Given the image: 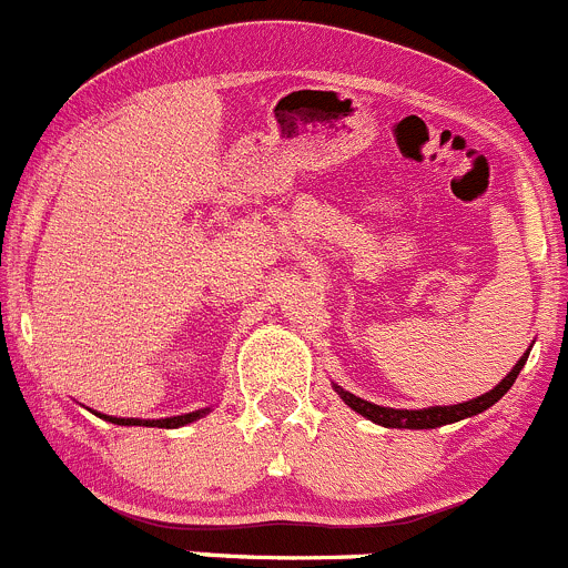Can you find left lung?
I'll use <instances>...</instances> for the list:
<instances>
[{
	"mask_svg": "<svg viewBox=\"0 0 568 568\" xmlns=\"http://www.w3.org/2000/svg\"><path fill=\"white\" fill-rule=\"evenodd\" d=\"M530 347H532V345H530ZM530 347H527V351L521 353V358L514 364V369H510V373L505 375V378L499 381V384L494 386V389H488L486 395L473 397V400H467V403H458V406L386 408V406H375V403H369V400H362V397L351 395V392L342 389V386H336V384H334V392L342 397V400H345V406H351L353 412L362 414V417H367L369 423L384 425V428H408V430L442 428V425L462 423V419L475 417V414H480V412H486V408H491L494 403H497L499 397H503L505 392H508L510 386H514L516 375L521 373V367H525L527 356H530Z\"/></svg>",
	"mask_w": 568,
	"mask_h": 568,
	"instance_id": "8db88e82",
	"label": "left lung"
}]
</instances>
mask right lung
Wrapping results in <instances>:
<instances>
[{"label": "right lung", "instance_id": "obj_1", "mask_svg": "<svg viewBox=\"0 0 568 568\" xmlns=\"http://www.w3.org/2000/svg\"><path fill=\"white\" fill-rule=\"evenodd\" d=\"M212 408H199V412L190 414H179V417H165V419H138V417H110V414H99L101 419L115 425H143V428H182V425L195 423V419L206 417Z\"/></svg>", "mask_w": 568, "mask_h": 568}]
</instances>
